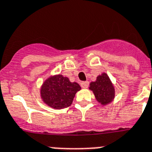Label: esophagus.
Instances as JSON below:
<instances>
[{
    "label": "esophagus",
    "mask_w": 152,
    "mask_h": 152,
    "mask_svg": "<svg viewBox=\"0 0 152 152\" xmlns=\"http://www.w3.org/2000/svg\"><path fill=\"white\" fill-rule=\"evenodd\" d=\"M89 85V83L88 81H84V82H82L81 83V86H82V88H83V89H86V88H88Z\"/></svg>",
    "instance_id": "34e87169"
}]
</instances>
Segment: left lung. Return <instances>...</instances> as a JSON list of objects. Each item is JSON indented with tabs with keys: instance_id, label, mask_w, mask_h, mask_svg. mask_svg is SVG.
Returning <instances> with one entry per match:
<instances>
[{
	"instance_id": "8db88e82",
	"label": "left lung",
	"mask_w": 152,
	"mask_h": 152,
	"mask_svg": "<svg viewBox=\"0 0 152 152\" xmlns=\"http://www.w3.org/2000/svg\"><path fill=\"white\" fill-rule=\"evenodd\" d=\"M89 89L92 90L96 99L102 105L109 103L115 96V89L106 73L97 77L96 82H92Z\"/></svg>"
}]
</instances>
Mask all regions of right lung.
<instances>
[{"mask_svg":"<svg viewBox=\"0 0 152 152\" xmlns=\"http://www.w3.org/2000/svg\"><path fill=\"white\" fill-rule=\"evenodd\" d=\"M81 87L71 83L67 77L56 75L46 80L41 88V97L45 103L53 109H63L71 105L75 95Z\"/></svg>","mask_w":152,"mask_h":152,"instance_id":"right-lung-1","label":"right lung"}]
</instances>
